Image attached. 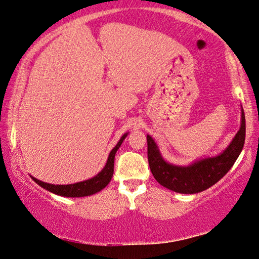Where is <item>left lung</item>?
<instances>
[{
	"label": "left lung",
	"instance_id": "1",
	"mask_svg": "<svg viewBox=\"0 0 259 259\" xmlns=\"http://www.w3.org/2000/svg\"><path fill=\"white\" fill-rule=\"evenodd\" d=\"M146 138L149 165L158 183L180 194H197L223 179L239 158L245 139L243 108L241 112V128L227 149L217 157L197 160L189 166H176L165 161L153 138L150 135Z\"/></svg>",
	"mask_w": 259,
	"mask_h": 259
}]
</instances>
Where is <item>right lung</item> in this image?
Listing matches in <instances>:
<instances>
[{
	"instance_id": "1",
	"label": "right lung",
	"mask_w": 259,
	"mask_h": 259,
	"mask_svg": "<svg viewBox=\"0 0 259 259\" xmlns=\"http://www.w3.org/2000/svg\"><path fill=\"white\" fill-rule=\"evenodd\" d=\"M126 135L124 134L121 137L120 141L116 144V146L110 151L109 157L107 159V162L104 167V169L99 171L94 178L86 180V181L83 182H77L73 184H51V183H46L40 181V180L32 178V180L35 183H38L40 187H42L46 190L53 192V194L59 195V196H63V197H84V196H91L93 194H97L100 190H102L107 184L110 182L112 180V176L114 173V159H115V153L118 150V147L121 146L122 142L124 141V138L126 137Z\"/></svg>"
}]
</instances>
